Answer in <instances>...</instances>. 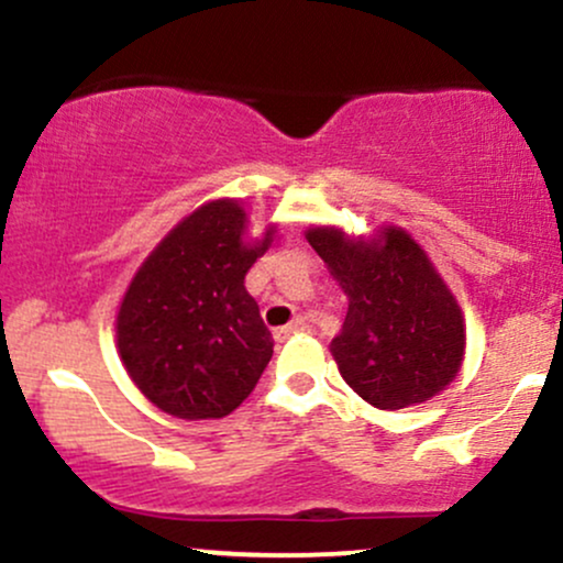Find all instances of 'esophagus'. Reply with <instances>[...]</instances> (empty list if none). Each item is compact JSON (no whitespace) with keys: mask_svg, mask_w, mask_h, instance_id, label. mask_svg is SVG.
<instances>
[{"mask_svg":"<svg viewBox=\"0 0 563 563\" xmlns=\"http://www.w3.org/2000/svg\"><path fill=\"white\" fill-rule=\"evenodd\" d=\"M303 331H309V322L303 320V318H294V320L288 322V325L275 328V339H277V341H286V339H290V335H294V333H303Z\"/></svg>","mask_w":563,"mask_h":563,"instance_id":"34e87169","label":"esophagus"}]
</instances>
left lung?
I'll return each mask as SVG.
<instances>
[{
  "label": "left lung",
  "instance_id": "8db88e82",
  "mask_svg": "<svg viewBox=\"0 0 563 563\" xmlns=\"http://www.w3.org/2000/svg\"><path fill=\"white\" fill-rule=\"evenodd\" d=\"M307 241L349 299L331 341L346 384L380 410L421 405L442 391L461 371L466 325L421 245L399 228L371 241L309 228Z\"/></svg>",
  "mask_w": 563,
  "mask_h": 563
}]
</instances>
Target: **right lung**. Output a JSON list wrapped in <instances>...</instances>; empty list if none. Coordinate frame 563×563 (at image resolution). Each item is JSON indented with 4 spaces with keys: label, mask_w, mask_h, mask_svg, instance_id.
<instances>
[{
    "label": "right lung",
    "mask_w": 563,
    "mask_h": 563,
    "mask_svg": "<svg viewBox=\"0 0 563 563\" xmlns=\"http://www.w3.org/2000/svg\"><path fill=\"white\" fill-rule=\"evenodd\" d=\"M243 232L238 200L200 206L156 245L121 301L115 339L129 378L169 416H230L273 357V333L243 283L275 228L251 243Z\"/></svg>",
    "instance_id": "right-lung-1"
}]
</instances>
